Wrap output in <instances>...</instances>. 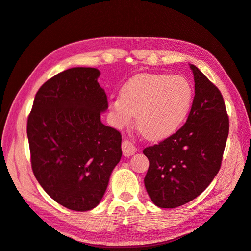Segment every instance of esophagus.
Segmentation results:
<instances>
[{
	"mask_svg": "<svg viewBox=\"0 0 251 251\" xmlns=\"http://www.w3.org/2000/svg\"><path fill=\"white\" fill-rule=\"evenodd\" d=\"M136 151V147L132 144L130 141H124L122 143V152H124V156L130 157L134 155Z\"/></svg>",
	"mask_w": 251,
	"mask_h": 251,
	"instance_id": "1",
	"label": "esophagus"
}]
</instances>
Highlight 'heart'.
I'll use <instances>...</instances> for the list:
<instances>
[{
  "mask_svg": "<svg viewBox=\"0 0 251 251\" xmlns=\"http://www.w3.org/2000/svg\"><path fill=\"white\" fill-rule=\"evenodd\" d=\"M194 91L180 75L141 74L126 81L121 95L110 100L109 110L117 127L136 126L151 140H162L180 129L190 114Z\"/></svg>",
  "mask_w": 251,
  "mask_h": 251,
  "instance_id": "obj_1",
  "label": "heart"
}]
</instances>
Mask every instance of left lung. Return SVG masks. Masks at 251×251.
<instances>
[{
  "label": "left lung",
  "instance_id": "left-lung-1",
  "mask_svg": "<svg viewBox=\"0 0 251 251\" xmlns=\"http://www.w3.org/2000/svg\"><path fill=\"white\" fill-rule=\"evenodd\" d=\"M195 96L180 130L143 152L150 160L144 178L151 201L176 208L206 190L220 170L228 135V117L221 92L196 66L190 65Z\"/></svg>",
  "mask_w": 251,
  "mask_h": 251
}]
</instances>
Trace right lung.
I'll list each match as a JSON object with an SVG mask.
<instances>
[{
	"label": "right lung",
	"instance_id": "1",
	"mask_svg": "<svg viewBox=\"0 0 251 251\" xmlns=\"http://www.w3.org/2000/svg\"><path fill=\"white\" fill-rule=\"evenodd\" d=\"M99 69L75 67L37 92L27 122L31 167L40 185L61 206L88 211L103 198L121 159V134L101 124L108 108Z\"/></svg>",
	"mask_w": 251,
	"mask_h": 251
}]
</instances>
